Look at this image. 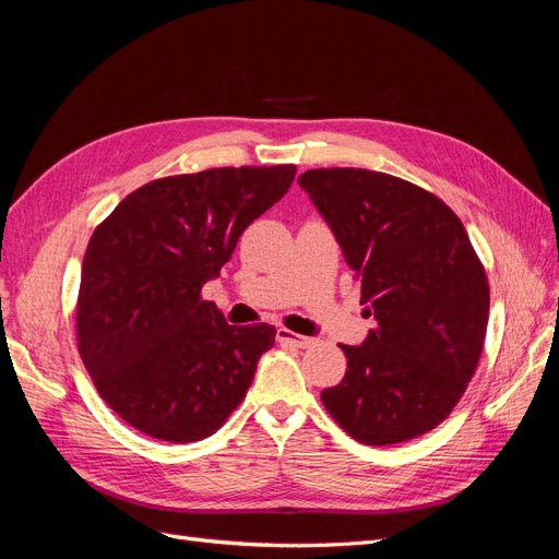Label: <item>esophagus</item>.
Wrapping results in <instances>:
<instances>
[{
  "instance_id": "obj_1",
  "label": "esophagus",
  "mask_w": 559,
  "mask_h": 559,
  "mask_svg": "<svg viewBox=\"0 0 559 559\" xmlns=\"http://www.w3.org/2000/svg\"><path fill=\"white\" fill-rule=\"evenodd\" d=\"M277 341L280 343H286V345H294V347H300L306 349L310 345H314V337H308V335H298L289 329H277Z\"/></svg>"
}]
</instances>
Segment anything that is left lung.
<instances>
[{
	"label": "left lung",
	"mask_w": 559,
	"mask_h": 559,
	"mask_svg": "<svg viewBox=\"0 0 559 559\" xmlns=\"http://www.w3.org/2000/svg\"><path fill=\"white\" fill-rule=\"evenodd\" d=\"M333 230L376 317L361 345H343L326 411L366 445H394L452 413L483 354L489 284L464 224L441 198L361 167L298 177Z\"/></svg>",
	"instance_id": "8db88e82"
}]
</instances>
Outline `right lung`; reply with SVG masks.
I'll return each instance as SVG.
<instances>
[{"label": "right lung", "mask_w": 559, "mask_h": 559, "mask_svg": "<svg viewBox=\"0 0 559 559\" xmlns=\"http://www.w3.org/2000/svg\"><path fill=\"white\" fill-rule=\"evenodd\" d=\"M294 177L296 165H273L156 179L95 228L76 300L79 354L130 427L167 443L202 441L247 396L277 331L226 324L200 292Z\"/></svg>", "instance_id": "add662e5"}]
</instances>
